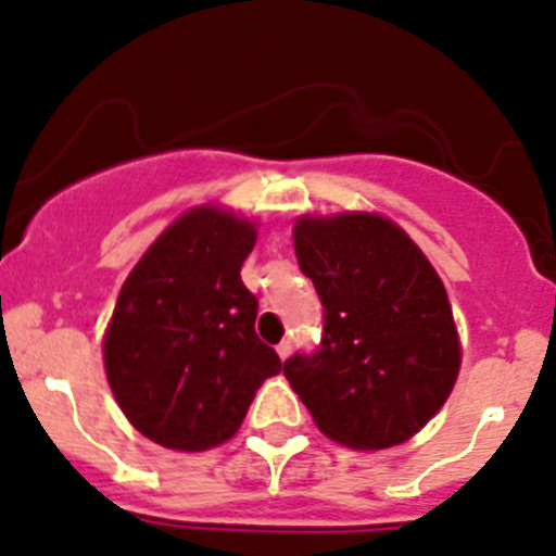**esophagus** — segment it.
<instances>
[{
    "mask_svg": "<svg viewBox=\"0 0 556 556\" xmlns=\"http://www.w3.org/2000/svg\"><path fill=\"white\" fill-rule=\"evenodd\" d=\"M277 353H279V358H290V353H293V342H290V339H285V342H279L277 344Z\"/></svg>",
    "mask_w": 556,
    "mask_h": 556,
    "instance_id": "obj_1",
    "label": "esophagus"
}]
</instances>
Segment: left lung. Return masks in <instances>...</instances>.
Masks as SVG:
<instances>
[{
  "mask_svg": "<svg viewBox=\"0 0 556 556\" xmlns=\"http://www.w3.org/2000/svg\"><path fill=\"white\" fill-rule=\"evenodd\" d=\"M295 257L323 301V339L285 377L326 438L382 451L421 432L454 391L459 333L443 279L380 214L301 217Z\"/></svg>",
  "mask_w": 556,
  "mask_h": 556,
  "instance_id": "obj_1",
  "label": "left lung"
}]
</instances>
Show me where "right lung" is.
Masks as SVG:
<instances>
[{"label": "right lung", "mask_w": 556, "mask_h": 556, "mask_svg": "<svg viewBox=\"0 0 556 556\" xmlns=\"http://www.w3.org/2000/svg\"><path fill=\"white\" fill-rule=\"evenodd\" d=\"M255 239L250 219L190 208L122 285L102 342L108 386L127 421L163 448L223 445L263 380L282 371L241 282Z\"/></svg>", "instance_id": "1"}]
</instances>
